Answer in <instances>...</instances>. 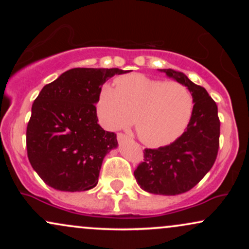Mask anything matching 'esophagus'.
Returning <instances> with one entry per match:
<instances>
[{
    "mask_svg": "<svg viewBox=\"0 0 249 249\" xmlns=\"http://www.w3.org/2000/svg\"><path fill=\"white\" fill-rule=\"evenodd\" d=\"M126 139H127V137L125 136L124 133H118V134H117V141H118L119 142L126 141Z\"/></svg>",
    "mask_w": 249,
    "mask_h": 249,
    "instance_id": "1",
    "label": "esophagus"
}]
</instances>
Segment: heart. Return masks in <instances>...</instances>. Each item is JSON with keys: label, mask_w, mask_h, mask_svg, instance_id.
Here are the masks:
<instances>
[{"label": "heart", "mask_w": 249, "mask_h": 249, "mask_svg": "<svg viewBox=\"0 0 249 249\" xmlns=\"http://www.w3.org/2000/svg\"><path fill=\"white\" fill-rule=\"evenodd\" d=\"M97 112L107 130L132 122L139 139L151 147L165 146L185 131L193 112L190 91L177 82L131 73L104 84L97 98Z\"/></svg>", "instance_id": "heart-1"}]
</instances>
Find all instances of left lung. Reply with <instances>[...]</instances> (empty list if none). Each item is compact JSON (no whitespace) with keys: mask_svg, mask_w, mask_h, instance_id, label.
Segmentation results:
<instances>
[{"mask_svg":"<svg viewBox=\"0 0 249 249\" xmlns=\"http://www.w3.org/2000/svg\"><path fill=\"white\" fill-rule=\"evenodd\" d=\"M158 70L188 89L194 103L193 112L179 138L166 146L144 151V161L134 171V178L148 193L177 196L196 186L215 161L220 136L218 107L207 91L185 73L173 69Z\"/></svg>","mask_w":249,"mask_h":249,"instance_id":"left-lung-1","label":"left lung"}]
</instances>
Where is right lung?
Listing matches in <instances>:
<instances>
[{"label": "right lung", "mask_w": 249, "mask_h": 249, "mask_svg": "<svg viewBox=\"0 0 249 249\" xmlns=\"http://www.w3.org/2000/svg\"><path fill=\"white\" fill-rule=\"evenodd\" d=\"M124 70L75 68L47 84L31 107L28 158L48 186L81 192L98 182L104 157L118 146L117 136L98 124L97 98L108 78Z\"/></svg>", "instance_id": "right-lung-1"}]
</instances>
